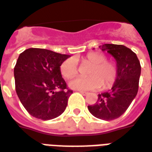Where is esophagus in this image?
<instances>
[{
  "label": "esophagus",
  "mask_w": 152,
  "mask_h": 152,
  "mask_svg": "<svg viewBox=\"0 0 152 152\" xmlns=\"http://www.w3.org/2000/svg\"><path fill=\"white\" fill-rule=\"evenodd\" d=\"M80 93L81 94H83V95H86V94H88V93L87 92H85V91H79Z\"/></svg>",
  "instance_id": "34e87169"
}]
</instances>
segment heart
<instances>
[{"label":"heart","instance_id":"b5f03b06","mask_svg":"<svg viewBox=\"0 0 152 152\" xmlns=\"http://www.w3.org/2000/svg\"><path fill=\"white\" fill-rule=\"evenodd\" d=\"M82 63L91 64L87 71V77H79L70 82V87L78 91H92L101 86L106 90L116 82L118 75V66L116 61L108 60L105 54L99 52H91L82 59ZM61 76L65 79H72L77 75L78 68L76 61L69 58L60 66Z\"/></svg>","mask_w":152,"mask_h":152}]
</instances>
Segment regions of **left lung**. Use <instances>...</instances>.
Returning a JSON list of instances; mask_svg holds the SVG:
<instances>
[{"mask_svg":"<svg viewBox=\"0 0 152 152\" xmlns=\"http://www.w3.org/2000/svg\"><path fill=\"white\" fill-rule=\"evenodd\" d=\"M102 50H107L116 59L118 75L109 91L98 94V100L88 109L95 118L113 120L125 113L137 94L141 65L134 52L124 45L106 43Z\"/></svg>","mask_w":152,"mask_h":152,"instance_id":"obj_1","label":"left lung"}]
</instances>
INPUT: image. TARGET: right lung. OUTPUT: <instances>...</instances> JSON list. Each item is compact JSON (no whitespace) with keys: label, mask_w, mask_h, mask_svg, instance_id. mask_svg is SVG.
<instances>
[{"label":"right lung","mask_w":152,"mask_h":152,"mask_svg":"<svg viewBox=\"0 0 152 152\" xmlns=\"http://www.w3.org/2000/svg\"><path fill=\"white\" fill-rule=\"evenodd\" d=\"M69 57L34 48L20 54L14 68L15 91L30 115L50 120L65 111L72 91L61 77L60 66Z\"/></svg>","instance_id":"1"}]
</instances>
